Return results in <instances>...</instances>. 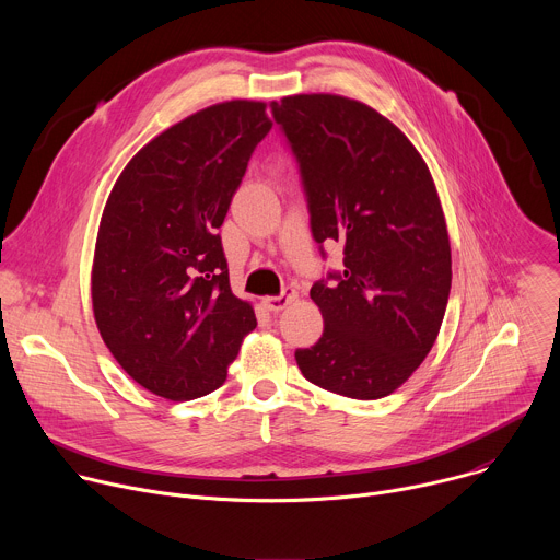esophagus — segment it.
Here are the masks:
<instances>
[{
    "label": "esophagus",
    "mask_w": 560,
    "mask_h": 560,
    "mask_svg": "<svg viewBox=\"0 0 560 560\" xmlns=\"http://www.w3.org/2000/svg\"><path fill=\"white\" fill-rule=\"evenodd\" d=\"M296 299V290L294 288H285L279 296H264L261 299V303H264V307L266 310H270V312H281L288 303H292Z\"/></svg>",
    "instance_id": "1"
}]
</instances>
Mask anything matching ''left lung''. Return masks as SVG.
Returning a JSON list of instances; mask_svg holds the SVG:
<instances>
[{
    "mask_svg": "<svg viewBox=\"0 0 560 560\" xmlns=\"http://www.w3.org/2000/svg\"><path fill=\"white\" fill-rule=\"evenodd\" d=\"M270 110L296 162L322 257L326 246L343 248V268L310 290L326 328L294 352L299 370L341 396H387L432 350L452 285L430 171L408 137L361 102L294 95Z\"/></svg>",
    "mask_w": 560,
    "mask_h": 560,
    "instance_id": "8db88e82",
    "label": "left lung"
}]
</instances>
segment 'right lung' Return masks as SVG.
I'll use <instances>...</instances> for the list:
<instances>
[{"label":"right lung","mask_w":560,"mask_h":560,"mask_svg":"<svg viewBox=\"0 0 560 560\" xmlns=\"http://www.w3.org/2000/svg\"><path fill=\"white\" fill-rule=\"evenodd\" d=\"M270 128L261 102L199 110L145 143L108 197L95 322L117 363L156 396L190 401L223 385L257 328L253 305L230 290L219 228Z\"/></svg>","instance_id":"add662e5"}]
</instances>
